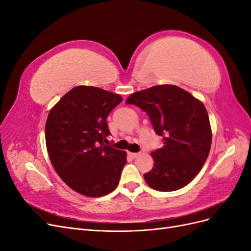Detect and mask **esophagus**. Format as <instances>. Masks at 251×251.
<instances>
[{
    "label": "esophagus",
    "instance_id": "esophagus-1",
    "mask_svg": "<svg viewBox=\"0 0 251 251\" xmlns=\"http://www.w3.org/2000/svg\"><path fill=\"white\" fill-rule=\"evenodd\" d=\"M127 155L130 156L131 158H133V159H134V158H137V157H138L140 154H139V153H131V151H128Z\"/></svg>",
    "mask_w": 251,
    "mask_h": 251
}]
</instances>
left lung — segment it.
Returning a JSON list of instances; mask_svg holds the SVG:
<instances>
[{"instance_id":"8db88e82","label":"left lung","mask_w":251,"mask_h":251,"mask_svg":"<svg viewBox=\"0 0 251 251\" xmlns=\"http://www.w3.org/2000/svg\"><path fill=\"white\" fill-rule=\"evenodd\" d=\"M126 103L146 112L163 147L154 151V166L144 174L149 186L173 192L187 185L201 171L211 146V128L204 104L174 85L133 93Z\"/></svg>"}]
</instances>
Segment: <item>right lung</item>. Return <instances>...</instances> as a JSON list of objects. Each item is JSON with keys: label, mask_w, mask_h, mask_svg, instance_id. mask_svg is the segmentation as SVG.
<instances>
[{"label": "right lung", "mask_w": 251, "mask_h": 251, "mask_svg": "<svg viewBox=\"0 0 251 251\" xmlns=\"http://www.w3.org/2000/svg\"><path fill=\"white\" fill-rule=\"evenodd\" d=\"M123 97L91 86L75 87L53 107L45 134L50 161L73 191L102 197L118 185L126 153L105 146L107 117Z\"/></svg>", "instance_id": "obj_1"}]
</instances>
